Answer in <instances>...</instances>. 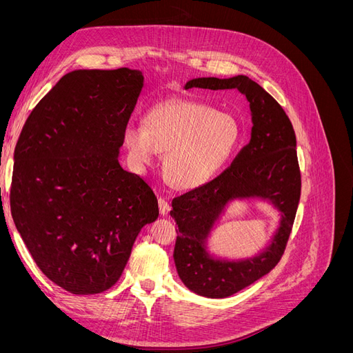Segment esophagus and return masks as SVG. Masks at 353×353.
Listing matches in <instances>:
<instances>
[{
    "label": "esophagus",
    "mask_w": 353,
    "mask_h": 353,
    "mask_svg": "<svg viewBox=\"0 0 353 353\" xmlns=\"http://www.w3.org/2000/svg\"><path fill=\"white\" fill-rule=\"evenodd\" d=\"M159 210H160V213H162V215L166 216L168 213H169V210H170V203L166 199L160 197L159 199Z\"/></svg>",
    "instance_id": "esophagus-1"
}]
</instances>
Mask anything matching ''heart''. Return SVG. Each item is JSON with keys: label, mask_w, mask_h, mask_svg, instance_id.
<instances>
[{"label": "heart", "mask_w": 353, "mask_h": 353, "mask_svg": "<svg viewBox=\"0 0 353 353\" xmlns=\"http://www.w3.org/2000/svg\"><path fill=\"white\" fill-rule=\"evenodd\" d=\"M241 140L239 121L230 113L188 99L159 103L147 112L144 126L128 125L123 143L132 162L147 166L157 152L170 184L193 190L209 183L230 162Z\"/></svg>", "instance_id": "heart-1"}]
</instances>
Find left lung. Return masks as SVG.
<instances>
[{"label": "left lung", "mask_w": 353, "mask_h": 353, "mask_svg": "<svg viewBox=\"0 0 353 353\" xmlns=\"http://www.w3.org/2000/svg\"><path fill=\"white\" fill-rule=\"evenodd\" d=\"M190 88H237L250 103L253 126L249 144L216 178L176 196L170 210L178 225L174 259L179 279L200 296L228 297L262 279L283 258L302 188L296 134L280 103L244 74L230 79H191L185 85V90ZM252 195L270 198L283 212L281 228L270 248L248 261L209 259L204 240L219 213L230 199Z\"/></svg>", "instance_id": "1"}]
</instances>
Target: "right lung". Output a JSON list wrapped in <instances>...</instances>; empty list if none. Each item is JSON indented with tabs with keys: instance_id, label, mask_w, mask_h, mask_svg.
Instances as JSON below:
<instances>
[{
	"instance_id": "add662e5",
	"label": "right lung",
	"mask_w": 353,
	"mask_h": 353,
	"mask_svg": "<svg viewBox=\"0 0 353 353\" xmlns=\"http://www.w3.org/2000/svg\"><path fill=\"white\" fill-rule=\"evenodd\" d=\"M143 79L128 68L65 74L16 144V228L39 270L73 294L114 285L138 232L159 216L152 187L117 160Z\"/></svg>"
}]
</instances>
